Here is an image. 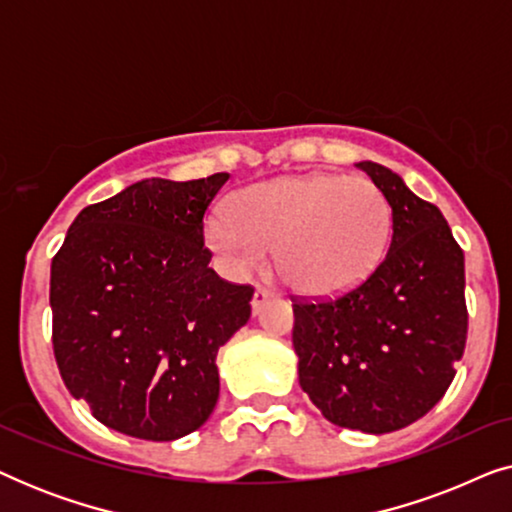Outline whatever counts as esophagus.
Listing matches in <instances>:
<instances>
[{
    "mask_svg": "<svg viewBox=\"0 0 512 512\" xmlns=\"http://www.w3.org/2000/svg\"><path fill=\"white\" fill-rule=\"evenodd\" d=\"M268 298H270V291L263 289V286H258V289L254 291V298H251V310H254V314L263 310V305L268 303Z\"/></svg>",
    "mask_w": 512,
    "mask_h": 512,
    "instance_id": "esophagus-1",
    "label": "esophagus"
}]
</instances>
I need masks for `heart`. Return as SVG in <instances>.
Here are the masks:
<instances>
[{
  "label": "heart",
  "mask_w": 512,
  "mask_h": 512,
  "mask_svg": "<svg viewBox=\"0 0 512 512\" xmlns=\"http://www.w3.org/2000/svg\"><path fill=\"white\" fill-rule=\"evenodd\" d=\"M391 209L370 179L340 174L279 177L242 188L219 209L207 240L235 275L261 270L277 249V272L303 296H340L366 282L389 242Z\"/></svg>",
  "instance_id": "obj_1"
}]
</instances>
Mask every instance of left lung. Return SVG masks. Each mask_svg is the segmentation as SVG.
<instances>
[{
  "label": "left lung",
  "instance_id": "8db88e82",
  "mask_svg": "<svg viewBox=\"0 0 512 512\" xmlns=\"http://www.w3.org/2000/svg\"><path fill=\"white\" fill-rule=\"evenodd\" d=\"M391 207L389 251L356 289L293 303L298 380L328 422L391 433L424 417L466 347L464 251L445 216L389 167L356 163Z\"/></svg>",
  "mask_w": 512,
  "mask_h": 512
}]
</instances>
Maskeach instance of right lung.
Wrapping results in <instances>:
<instances>
[{
	"mask_svg": "<svg viewBox=\"0 0 512 512\" xmlns=\"http://www.w3.org/2000/svg\"><path fill=\"white\" fill-rule=\"evenodd\" d=\"M228 177L137 181L81 209L51 263L62 380L125 436H188L219 401L216 354L254 296L209 268L202 219Z\"/></svg>",
	"mask_w": 512,
	"mask_h": 512,
	"instance_id": "add662e5",
	"label": "right lung"
}]
</instances>
